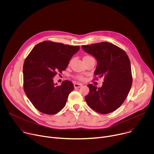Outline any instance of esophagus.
<instances>
[{
	"mask_svg": "<svg viewBox=\"0 0 154 154\" xmlns=\"http://www.w3.org/2000/svg\"><path fill=\"white\" fill-rule=\"evenodd\" d=\"M74 88H80L81 86H82V85L81 83H75L74 84Z\"/></svg>",
	"mask_w": 154,
	"mask_h": 154,
	"instance_id": "esophagus-1",
	"label": "esophagus"
}]
</instances>
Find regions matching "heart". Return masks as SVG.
Wrapping results in <instances>:
<instances>
[{
  "label": "heart",
  "mask_w": 154,
  "mask_h": 154,
  "mask_svg": "<svg viewBox=\"0 0 154 154\" xmlns=\"http://www.w3.org/2000/svg\"><path fill=\"white\" fill-rule=\"evenodd\" d=\"M89 57H91L89 56V55H85V56H84V57H83V59H84V58H89ZM77 79H80V80H83V78L82 77H80V76L77 77Z\"/></svg>",
  "instance_id": "heart-1"
}]
</instances>
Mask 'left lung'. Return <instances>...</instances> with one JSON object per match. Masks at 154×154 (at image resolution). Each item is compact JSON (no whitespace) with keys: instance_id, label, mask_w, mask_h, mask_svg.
<instances>
[{"instance_id":"1","label":"left lung","mask_w":154,"mask_h":154,"mask_svg":"<svg viewBox=\"0 0 154 154\" xmlns=\"http://www.w3.org/2000/svg\"><path fill=\"white\" fill-rule=\"evenodd\" d=\"M85 52L97 61L94 74L103 77L100 88L88 85L86 103L94 111L108 114L115 111L127 97L132 84L130 61L124 51L113 44L101 42L82 46Z\"/></svg>"}]
</instances>
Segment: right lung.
Returning a JSON list of instances; mask_svg holds the SVG:
<instances>
[{"label": "right lung", "instance_id": "add662e5", "mask_svg": "<svg viewBox=\"0 0 154 154\" xmlns=\"http://www.w3.org/2000/svg\"><path fill=\"white\" fill-rule=\"evenodd\" d=\"M80 49L49 41L36 45L25 60L23 66L24 90L40 112L54 115L66 103L69 93L74 89L72 83L64 80L60 86L54 83L57 72L64 71L72 57Z\"/></svg>", "mask_w": 154, "mask_h": 154}]
</instances>
